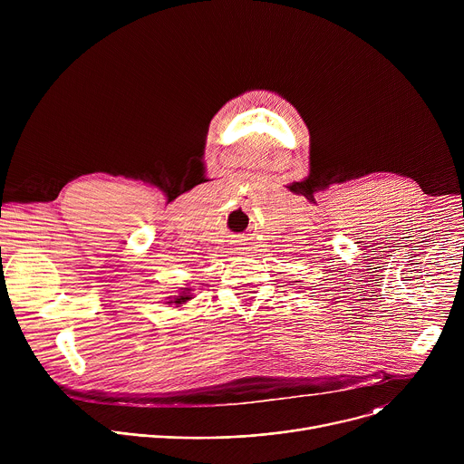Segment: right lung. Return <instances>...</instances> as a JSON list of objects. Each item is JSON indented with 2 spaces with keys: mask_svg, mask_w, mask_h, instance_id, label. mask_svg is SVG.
Wrapping results in <instances>:
<instances>
[{
  "mask_svg": "<svg viewBox=\"0 0 464 464\" xmlns=\"http://www.w3.org/2000/svg\"><path fill=\"white\" fill-rule=\"evenodd\" d=\"M187 299H190V297H188V295H187V294H183V295H178V297H176V301H170V303H176V304H181V303H185V301H187Z\"/></svg>",
  "mask_w": 464,
  "mask_h": 464,
  "instance_id": "add662e5",
  "label": "right lung"
}]
</instances>
